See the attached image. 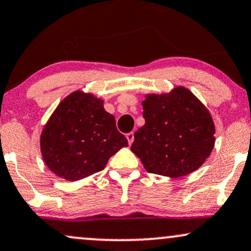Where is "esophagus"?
Listing matches in <instances>:
<instances>
[{
	"instance_id": "1",
	"label": "esophagus",
	"mask_w": 251,
	"mask_h": 251,
	"mask_svg": "<svg viewBox=\"0 0 251 251\" xmlns=\"http://www.w3.org/2000/svg\"><path fill=\"white\" fill-rule=\"evenodd\" d=\"M126 138H127L129 145H132V143H133V140H134V133L133 132H129V133L126 134Z\"/></svg>"
}]
</instances>
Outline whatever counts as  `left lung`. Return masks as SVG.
<instances>
[{"mask_svg":"<svg viewBox=\"0 0 251 251\" xmlns=\"http://www.w3.org/2000/svg\"><path fill=\"white\" fill-rule=\"evenodd\" d=\"M145 125L134 133L131 151L150 174L177 178L203 165L215 146V124L208 108L188 88L146 94Z\"/></svg>","mask_w":251,"mask_h":251,"instance_id":"left-lung-1","label":"left lung"}]
</instances>
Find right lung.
Wrapping results in <instances>:
<instances>
[{
	"instance_id": "obj_1",
	"label": "right lung",
	"mask_w": 251,
	"mask_h": 251,
	"mask_svg": "<svg viewBox=\"0 0 251 251\" xmlns=\"http://www.w3.org/2000/svg\"><path fill=\"white\" fill-rule=\"evenodd\" d=\"M43 162L57 177L75 181L105 169L108 159L128 146L103 100L75 91L53 112L40 137Z\"/></svg>"
}]
</instances>
